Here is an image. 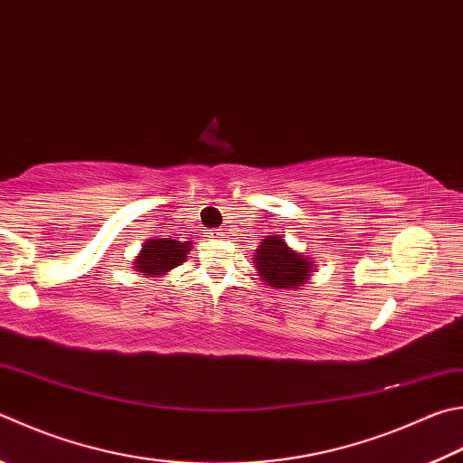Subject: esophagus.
<instances>
[{
    "instance_id": "obj_1",
    "label": "esophagus",
    "mask_w": 463,
    "mask_h": 463,
    "mask_svg": "<svg viewBox=\"0 0 463 463\" xmlns=\"http://www.w3.org/2000/svg\"><path fill=\"white\" fill-rule=\"evenodd\" d=\"M208 237L210 239H218V237H222V229H213L208 232Z\"/></svg>"
}]
</instances>
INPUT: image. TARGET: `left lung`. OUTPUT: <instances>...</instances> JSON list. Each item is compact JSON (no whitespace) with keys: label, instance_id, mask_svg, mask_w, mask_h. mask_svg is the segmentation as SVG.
<instances>
[{"label":"left lung","instance_id":"8db88e82","mask_svg":"<svg viewBox=\"0 0 463 463\" xmlns=\"http://www.w3.org/2000/svg\"><path fill=\"white\" fill-rule=\"evenodd\" d=\"M259 275L269 288L299 289L312 275L309 257L293 250L279 234L263 239L253 257Z\"/></svg>","mask_w":463,"mask_h":463}]
</instances>
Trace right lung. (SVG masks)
<instances>
[{"label":"right lung","mask_w":463,"mask_h":463,"mask_svg":"<svg viewBox=\"0 0 463 463\" xmlns=\"http://www.w3.org/2000/svg\"><path fill=\"white\" fill-rule=\"evenodd\" d=\"M190 247V241L182 242L174 239H147L133 267H136V271L149 277L165 275L170 273L174 267L184 263Z\"/></svg>","instance_id":"obj_1"}]
</instances>
